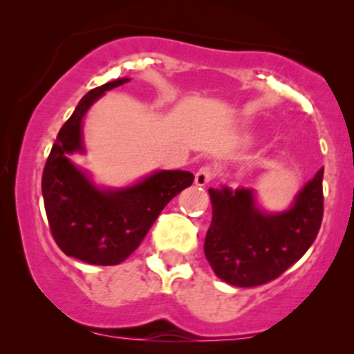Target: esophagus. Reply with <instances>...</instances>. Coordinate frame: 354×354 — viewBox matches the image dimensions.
Returning <instances> with one entry per match:
<instances>
[{
  "instance_id": "esophagus-1",
  "label": "esophagus",
  "mask_w": 354,
  "mask_h": 354,
  "mask_svg": "<svg viewBox=\"0 0 354 354\" xmlns=\"http://www.w3.org/2000/svg\"><path fill=\"white\" fill-rule=\"evenodd\" d=\"M214 178V169L211 165H205L201 166L200 169H198L196 174H194V183H196L198 186H205L208 185V183L213 180Z\"/></svg>"
}]
</instances>
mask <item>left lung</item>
Instances as JSON below:
<instances>
[{"label": "left lung", "mask_w": 354, "mask_h": 354, "mask_svg": "<svg viewBox=\"0 0 354 354\" xmlns=\"http://www.w3.org/2000/svg\"><path fill=\"white\" fill-rule=\"evenodd\" d=\"M213 219L205 256L223 281L251 288L273 281L310 250L323 221V168L288 211L268 214L253 189H209Z\"/></svg>", "instance_id": "1"}]
</instances>
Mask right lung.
Instances as JSON below:
<instances>
[{"mask_svg": "<svg viewBox=\"0 0 354 354\" xmlns=\"http://www.w3.org/2000/svg\"><path fill=\"white\" fill-rule=\"evenodd\" d=\"M109 81L81 98L59 129L41 178L44 209L56 245L64 254L113 266L124 261L143 241L160 213L180 191L191 186L189 171H156L138 185L100 189L71 163L68 154L83 153V116L104 91L128 83Z\"/></svg>", "mask_w": 354, "mask_h": 354, "instance_id": "obj_1", "label": "right lung"}]
</instances>
